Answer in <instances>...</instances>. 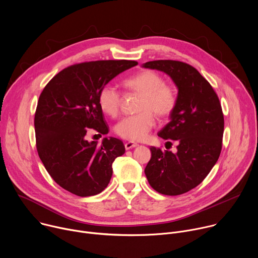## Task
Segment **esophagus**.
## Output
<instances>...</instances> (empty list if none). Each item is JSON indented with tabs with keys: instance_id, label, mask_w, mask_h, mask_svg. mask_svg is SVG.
<instances>
[{
	"instance_id": "34e87169",
	"label": "esophagus",
	"mask_w": 258,
	"mask_h": 258,
	"mask_svg": "<svg viewBox=\"0 0 258 258\" xmlns=\"http://www.w3.org/2000/svg\"><path fill=\"white\" fill-rule=\"evenodd\" d=\"M137 146H138V144H137V143H134V142H127V143H125V145H124L126 150H130V149H132V148H135V147H137Z\"/></svg>"
}]
</instances>
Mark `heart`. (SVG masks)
<instances>
[{"mask_svg": "<svg viewBox=\"0 0 258 258\" xmlns=\"http://www.w3.org/2000/svg\"><path fill=\"white\" fill-rule=\"evenodd\" d=\"M126 90L141 95L138 111L140 113L122 118L115 126L116 134L130 141H141L146 138L155 124L153 114L163 118L171 114L176 105L174 89L165 84L159 73L144 70L123 81ZM102 111L109 116H116L121 103V94L113 86L103 87L98 95Z\"/></svg>", "mask_w": 258, "mask_h": 258, "instance_id": "obj_1", "label": "heart"}]
</instances>
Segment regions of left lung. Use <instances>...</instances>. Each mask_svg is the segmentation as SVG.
Returning <instances> with one entry per match:
<instances>
[{"instance_id":"8db88e82","label":"left lung","mask_w":258,"mask_h":258,"mask_svg":"<svg viewBox=\"0 0 258 258\" xmlns=\"http://www.w3.org/2000/svg\"><path fill=\"white\" fill-rule=\"evenodd\" d=\"M142 66L166 73L177 88L170 121L158 133L164 140L175 141L177 151L151 147L152 156L145 174L160 194L187 193L202 182L222 151L225 126L222 106L210 84L187 63L156 60Z\"/></svg>"}]
</instances>
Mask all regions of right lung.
Here are the masks:
<instances>
[{"instance_id": "add662e5", "label": "right lung", "mask_w": 258, "mask_h": 258, "mask_svg": "<svg viewBox=\"0 0 258 258\" xmlns=\"http://www.w3.org/2000/svg\"><path fill=\"white\" fill-rule=\"evenodd\" d=\"M136 65L130 60L75 64L60 71L43 90L34 115L36 150L49 174L66 191L88 197L108 186L112 163L124 154V145L110 137L99 146L85 137L88 128L108 134L99 92Z\"/></svg>"}]
</instances>
